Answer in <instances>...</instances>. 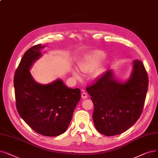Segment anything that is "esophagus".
<instances>
[{"mask_svg":"<svg viewBox=\"0 0 158 158\" xmlns=\"http://www.w3.org/2000/svg\"><path fill=\"white\" fill-rule=\"evenodd\" d=\"M81 98L83 99H86L87 98V94L86 93H85V92L82 93V94H81Z\"/></svg>","mask_w":158,"mask_h":158,"instance_id":"34e87169","label":"esophagus"}]
</instances>
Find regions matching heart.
I'll return each mask as SVG.
<instances>
[{
    "label": "heart",
    "mask_w": 158,
    "mask_h": 158,
    "mask_svg": "<svg viewBox=\"0 0 158 158\" xmlns=\"http://www.w3.org/2000/svg\"><path fill=\"white\" fill-rule=\"evenodd\" d=\"M106 57V54L101 50H94L86 53L78 63L79 70L83 73H92L94 79H99L105 72L108 64L107 60H103ZM73 76L80 79L81 75L79 72L75 70H72Z\"/></svg>",
    "instance_id": "heart-1"
}]
</instances>
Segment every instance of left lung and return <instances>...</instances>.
I'll use <instances>...</instances> for the list:
<instances>
[{
  "label": "left lung",
  "mask_w": 158,
  "mask_h": 158,
  "mask_svg": "<svg viewBox=\"0 0 158 158\" xmlns=\"http://www.w3.org/2000/svg\"><path fill=\"white\" fill-rule=\"evenodd\" d=\"M148 86V75L138 60L125 81L106 71L95 83L87 87L94 103L93 120L101 134L112 136L121 134L138 121L142 113Z\"/></svg>",
  "instance_id": "1"
}]
</instances>
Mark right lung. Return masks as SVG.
<instances>
[{
    "label": "right lung",
    "instance_id": "right-lung-1",
    "mask_svg": "<svg viewBox=\"0 0 158 158\" xmlns=\"http://www.w3.org/2000/svg\"><path fill=\"white\" fill-rule=\"evenodd\" d=\"M41 44L27 50L14 75L16 106L19 114L34 131L45 136L63 134L69 126L74 109L81 99L79 88H70L57 79L40 84L30 72L42 57Z\"/></svg>",
    "mask_w": 158,
    "mask_h": 158
}]
</instances>
